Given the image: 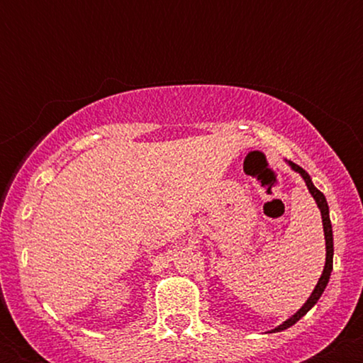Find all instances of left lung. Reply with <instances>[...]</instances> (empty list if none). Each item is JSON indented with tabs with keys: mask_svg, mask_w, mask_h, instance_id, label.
Returning a JSON list of instances; mask_svg holds the SVG:
<instances>
[{
	"mask_svg": "<svg viewBox=\"0 0 363 363\" xmlns=\"http://www.w3.org/2000/svg\"><path fill=\"white\" fill-rule=\"evenodd\" d=\"M290 165H291V169L297 170V172L301 174V176L303 177V181H306L307 187H309L311 194L314 196L315 203H318V206H319V210H320V215H323L324 239H326V264H324V272H323V274H320V278H319L318 285H315L314 291H312V294H311L309 301H307L306 303H303L302 309H298L297 312H295V314L291 315L290 319H286L285 323L280 324V326L274 328V329H273V333H277V331H283V329H286V328L294 326V324L297 323L298 319L303 318V315H306L307 312H309V311L312 309V307L315 306V302L319 301V297H320V295H323L324 289H326V285H328V281H329V277H331V272H333V228H331V220H329V208H328L326 198H324V194L320 193V191L318 189V187H315L314 184H312V181H311L309 174H307L306 170H303L302 167H298L297 164H291V162H290Z\"/></svg>",
	"mask_w": 363,
	"mask_h": 363,
	"instance_id": "8db88e82",
	"label": "left lung"
}]
</instances>
